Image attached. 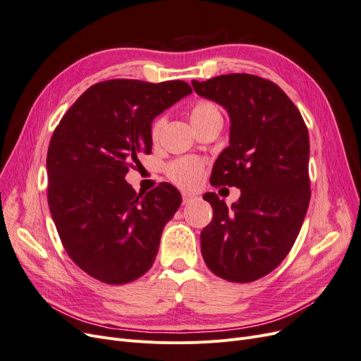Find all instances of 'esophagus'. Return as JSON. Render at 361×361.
<instances>
[{
  "label": "esophagus",
  "instance_id": "1",
  "mask_svg": "<svg viewBox=\"0 0 361 361\" xmlns=\"http://www.w3.org/2000/svg\"><path fill=\"white\" fill-rule=\"evenodd\" d=\"M197 197H195L194 194H191V192H187V191H183L182 192V200H183V204H188V203H191L192 200H195Z\"/></svg>",
  "mask_w": 361,
  "mask_h": 361
}]
</instances>
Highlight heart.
<instances>
[{
    "instance_id": "b5f03b06",
    "label": "heart",
    "mask_w": 361,
    "mask_h": 361,
    "mask_svg": "<svg viewBox=\"0 0 361 361\" xmlns=\"http://www.w3.org/2000/svg\"><path fill=\"white\" fill-rule=\"evenodd\" d=\"M212 117H221L220 110L218 106L209 101H200L197 104H194L190 110V118L192 126H197L206 120H209ZM164 117L155 118L150 125V138L152 141H157L159 138L161 129L164 126ZM202 171H203V162L197 158L192 157H185L171 161L167 169V178L173 182L179 185L182 188H192L199 183L202 178Z\"/></svg>"
}]
</instances>
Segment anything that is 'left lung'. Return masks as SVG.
<instances>
[{
	"mask_svg": "<svg viewBox=\"0 0 361 361\" xmlns=\"http://www.w3.org/2000/svg\"><path fill=\"white\" fill-rule=\"evenodd\" d=\"M192 87L231 116V146L216 158L211 185L241 190L232 207L215 192L203 195L214 211L200 233L204 264L227 281H255L288 256L307 212V126L289 96L260 76L228 73Z\"/></svg>",
	"mask_w": 361,
	"mask_h": 361,
	"instance_id": "1",
	"label": "left lung"
}]
</instances>
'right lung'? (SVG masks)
<instances>
[{"label": "right lung", "mask_w": 361, "mask_h": 361, "mask_svg": "<svg viewBox=\"0 0 361 361\" xmlns=\"http://www.w3.org/2000/svg\"><path fill=\"white\" fill-rule=\"evenodd\" d=\"M191 92L178 80L97 82L54 130L47 157L49 211L66 253L90 277L125 285L154 265L180 192L162 182L137 194L125 176L152 152V120Z\"/></svg>", "instance_id": "obj_1"}]
</instances>
